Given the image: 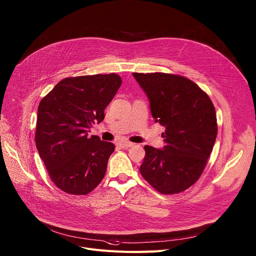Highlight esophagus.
<instances>
[{"label":"esophagus","instance_id":"1","mask_svg":"<svg viewBox=\"0 0 256 256\" xmlns=\"http://www.w3.org/2000/svg\"><path fill=\"white\" fill-rule=\"evenodd\" d=\"M118 145L121 147V148H128V147H132V146H134V143L126 141V142H120Z\"/></svg>","mask_w":256,"mask_h":256}]
</instances>
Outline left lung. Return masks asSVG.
<instances>
[{
  "label": "left lung",
  "instance_id": "1",
  "mask_svg": "<svg viewBox=\"0 0 256 256\" xmlns=\"http://www.w3.org/2000/svg\"><path fill=\"white\" fill-rule=\"evenodd\" d=\"M150 102L154 121L165 128L166 145H145L144 180L160 194H178L201 176L217 138L216 110L208 94L186 76L132 72Z\"/></svg>",
  "mask_w": 256,
  "mask_h": 256
}]
</instances>
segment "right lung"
I'll use <instances>...</instances> for the list:
<instances>
[{
    "instance_id": "1",
    "label": "right lung",
    "mask_w": 256,
    "mask_h": 256,
    "mask_svg": "<svg viewBox=\"0 0 256 256\" xmlns=\"http://www.w3.org/2000/svg\"><path fill=\"white\" fill-rule=\"evenodd\" d=\"M121 83L116 74L65 78L40 102L35 143L61 191L87 195L102 180L115 145L87 132L104 120Z\"/></svg>"
}]
</instances>
